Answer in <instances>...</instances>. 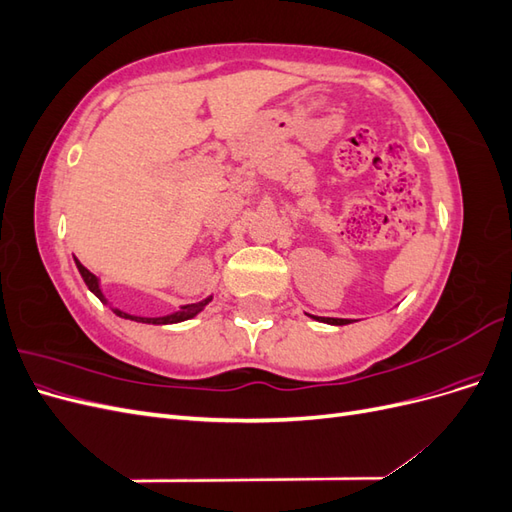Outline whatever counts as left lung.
<instances>
[{
  "mask_svg": "<svg viewBox=\"0 0 512 512\" xmlns=\"http://www.w3.org/2000/svg\"><path fill=\"white\" fill-rule=\"evenodd\" d=\"M318 320L329 322V324H348L350 322V320H344V318H320V316H318Z\"/></svg>",
  "mask_w": 512,
  "mask_h": 512,
  "instance_id": "8db88e82",
  "label": "left lung"
}]
</instances>
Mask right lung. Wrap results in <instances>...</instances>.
Instances as JSON below:
<instances>
[{
    "instance_id": "obj_1",
    "label": "right lung",
    "mask_w": 512,
    "mask_h": 512,
    "mask_svg": "<svg viewBox=\"0 0 512 512\" xmlns=\"http://www.w3.org/2000/svg\"><path fill=\"white\" fill-rule=\"evenodd\" d=\"M76 267H79V271H81V275H83V280H85V284H87V288L96 294V297L100 299V301H104V297H102V290H100V286H98V277L91 273V271H87L79 260H76ZM211 301V297L209 299H205V301H200V303H192V305H183L179 312H175V314H170V316H162V318H141V316H130V314H126V312H121V309H113V312L119 316V318H128V320H136V322H147V324H173V322H181V320H188V318H194L200 309H203L207 303ZM106 303V301H104Z\"/></svg>"
}]
</instances>
